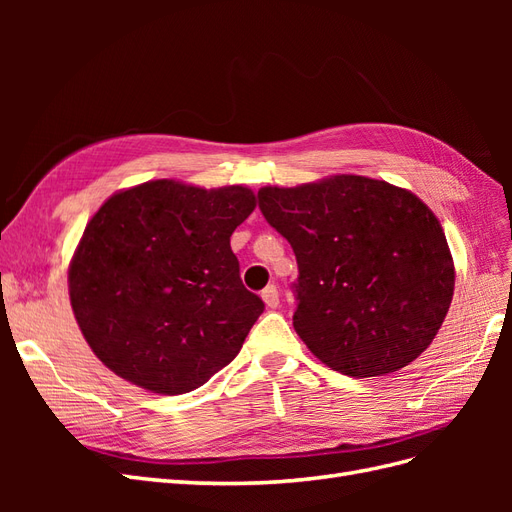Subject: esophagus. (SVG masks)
Wrapping results in <instances>:
<instances>
[{"instance_id":"obj_1","label":"esophagus","mask_w":512,"mask_h":512,"mask_svg":"<svg viewBox=\"0 0 512 512\" xmlns=\"http://www.w3.org/2000/svg\"><path fill=\"white\" fill-rule=\"evenodd\" d=\"M262 301L267 303V307H277L280 305V292H277V286L271 284L265 290H262Z\"/></svg>"}]
</instances>
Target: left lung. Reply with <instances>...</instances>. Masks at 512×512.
I'll use <instances>...</instances> for the list:
<instances>
[{
    "instance_id": "1",
    "label": "left lung",
    "mask_w": 512,
    "mask_h": 512,
    "mask_svg": "<svg viewBox=\"0 0 512 512\" xmlns=\"http://www.w3.org/2000/svg\"><path fill=\"white\" fill-rule=\"evenodd\" d=\"M258 207L290 243L294 331L352 378L406 367L433 342L453 301L442 226L408 190L359 175L262 188Z\"/></svg>"
}]
</instances>
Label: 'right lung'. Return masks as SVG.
<instances>
[{
	"label": "right lung",
	"instance_id": "add662e5",
	"mask_svg": "<svg viewBox=\"0 0 512 512\" xmlns=\"http://www.w3.org/2000/svg\"><path fill=\"white\" fill-rule=\"evenodd\" d=\"M252 190L158 179L111 196L70 265L76 322L98 359L147 391L181 395L239 354L265 303L239 275L230 235Z\"/></svg>",
	"mask_w": 512,
	"mask_h": 512
}]
</instances>
